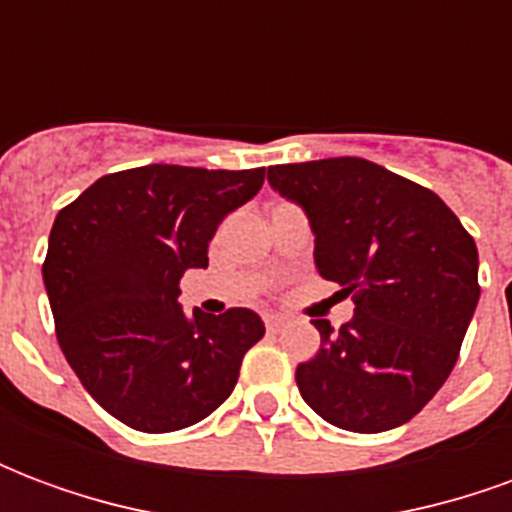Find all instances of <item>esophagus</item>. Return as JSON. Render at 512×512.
Segmentation results:
<instances>
[{
    "label": "esophagus",
    "mask_w": 512,
    "mask_h": 512,
    "mask_svg": "<svg viewBox=\"0 0 512 512\" xmlns=\"http://www.w3.org/2000/svg\"><path fill=\"white\" fill-rule=\"evenodd\" d=\"M263 321H266L268 332H279V329L285 326V318H282V315H277V312H268Z\"/></svg>",
    "instance_id": "obj_1"
}]
</instances>
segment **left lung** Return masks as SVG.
I'll use <instances>...</instances> for the list:
<instances>
[{"label": "left lung", "mask_w": 512, "mask_h": 512, "mask_svg": "<svg viewBox=\"0 0 512 512\" xmlns=\"http://www.w3.org/2000/svg\"><path fill=\"white\" fill-rule=\"evenodd\" d=\"M315 235V268L354 296V318H315L321 348L296 367L304 403L354 433L400 428L458 362L480 299L477 246L430 189L365 158L268 167Z\"/></svg>", "instance_id": "obj_1"}]
</instances>
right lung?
Instances as JSON below:
<instances>
[{"mask_svg":"<svg viewBox=\"0 0 512 512\" xmlns=\"http://www.w3.org/2000/svg\"><path fill=\"white\" fill-rule=\"evenodd\" d=\"M266 169L150 164L98 178L62 208L43 285L68 365L95 403L142 433L200 422L233 392L260 315L178 304L180 277L208 268L227 213L255 197Z\"/></svg>","mask_w":512,"mask_h":512,"instance_id":"1","label":"right lung"}]
</instances>
